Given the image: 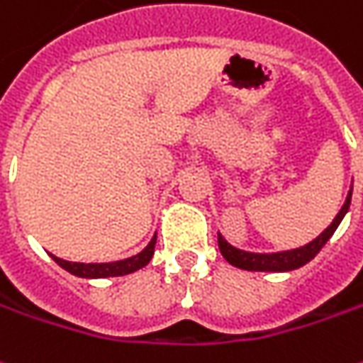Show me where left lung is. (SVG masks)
<instances>
[{"label":"left lung","instance_id":"obj_1","mask_svg":"<svg viewBox=\"0 0 363 363\" xmlns=\"http://www.w3.org/2000/svg\"><path fill=\"white\" fill-rule=\"evenodd\" d=\"M350 202H352V189L347 192L346 202L342 204V208L336 214V218L332 220V224L328 226L324 233L318 234L312 242L304 244L300 248L282 250V252H248V250H240V248L233 246L220 233H218V248L223 252L224 260L228 264L240 268V270H250V272H290V270H296L300 266L308 264L322 250V246L332 238V234L336 233L342 218L346 216Z\"/></svg>","mask_w":363,"mask_h":363}]
</instances>
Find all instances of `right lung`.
Returning a JSON list of instances; mask_svg holds the SVG:
<instances>
[{
	"mask_svg": "<svg viewBox=\"0 0 363 363\" xmlns=\"http://www.w3.org/2000/svg\"><path fill=\"white\" fill-rule=\"evenodd\" d=\"M155 244H157V234L150 238V242L140 250L139 254L125 258V260H117V262H69L63 258H57L55 254H51V258L57 262L63 270H67L73 276L79 278H111V276H125L130 272H137L143 266H147L155 254Z\"/></svg>",
	"mask_w": 363,
	"mask_h": 363,
	"instance_id": "right-lung-1",
	"label": "right lung"
}]
</instances>
